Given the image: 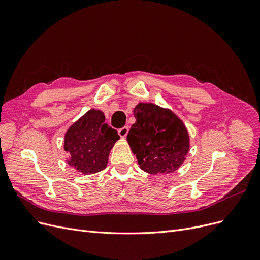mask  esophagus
Masks as SVG:
<instances>
[{
    "label": "esophagus",
    "instance_id": "obj_1",
    "mask_svg": "<svg viewBox=\"0 0 260 260\" xmlns=\"http://www.w3.org/2000/svg\"><path fill=\"white\" fill-rule=\"evenodd\" d=\"M128 132H129V127H123L118 130V135H119L121 138H125L128 135Z\"/></svg>",
    "mask_w": 260,
    "mask_h": 260
}]
</instances>
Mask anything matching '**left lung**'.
Returning a JSON list of instances; mask_svg holds the SVG:
<instances>
[{
  "label": "left lung",
  "mask_w": 260,
  "mask_h": 260,
  "mask_svg": "<svg viewBox=\"0 0 260 260\" xmlns=\"http://www.w3.org/2000/svg\"><path fill=\"white\" fill-rule=\"evenodd\" d=\"M136 122L127 141L140 168L147 174L177 171L190 151V135L183 121L169 108L139 103L133 108Z\"/></svg>",
  "instance_id": "8db88e82"
}]
</instances>
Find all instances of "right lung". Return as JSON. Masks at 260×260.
<instances>
[{
  "label": "right lung",
  "mask_w": 260,
  "mask_h": 260,
  "mask_svg": "<svg viewBox=\"0 0 260 260\" xmlns=\"http://www.w3.org/2000/svg\"><path fill=\"white\" fill-rule=\"evenodd\" d=\"M120 137L105 123V115L99 109H90L67 129L64 149L67 164L86 176L104 170L111 149Z\"/></svg>",
  "instance_id": "add662e5"
}]
</instances>
